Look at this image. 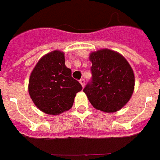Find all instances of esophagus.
<instances>
[{"label": "esophagus", "instance_id": "1", "mask_svg": "<svg viewBox=\"0 0 160 160\" xmlns=\"http://www.w3.org/2000/svg\"><path fill=\"white\" fill-rule=\"evenodd\" d=\"M79 82H80V83H81V85H82V87H84V85H85V79H84V78H81V79L79 80Z\"/></svg>", "mask_w": 160, "mask_h": 160}]
</instances>
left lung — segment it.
<instances>
[{
    "mask_svg": "<svg viewBox=\"0 0 160 160\" xmlns=\"http://www.w3.org/2000/svg\"><path fill=\"white\" fill-rule=\"evenodd\" d=\"M90 59L91 79L83 92L96 109L104 112L118 111L132 95V69L120 54L110 49L91 53Z\"/></svg>",
    "mask_w": 160,
    "mask_h": 160,
    "instance_id": "obj_1",
    "label": "left lung"
}]
</instances>
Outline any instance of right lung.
<instances>
[{"mask_svg": "<svg viewBox=\"0 0 160 160\" xmlns=\"http://www.w3.org/2000/svg\"><path fill=\"white\" fill-rule=\"evenodd\" d=\"M64 62V54L55 50L41 58L30 75V98L47 114L58 115L69 110L76 94L82 89Z\"/></svg>", "mask_w": 160, "mask_h": 160, "instance_id": "obj_1", "label": "right lung"}]
</instances>
